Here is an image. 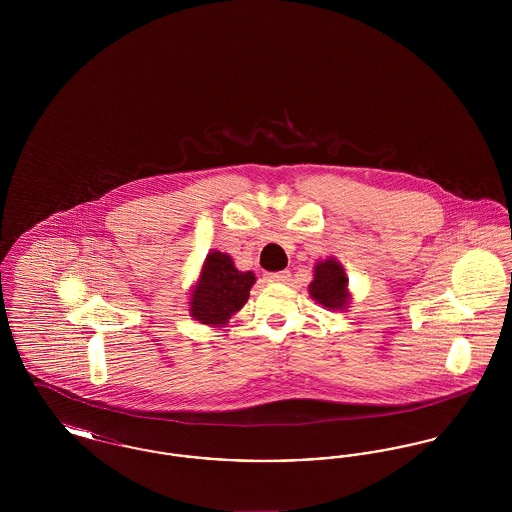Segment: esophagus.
Listing matches in <instances>:
<instances>
[{
	"label": "esophagus",
	"instance_id": "34e87169",
	"mask_svg": "<svg viewBox=\"0 0 512 512\" xmlns=\"http://www.w3.org/2000/svg\"><path fill=\"white\" fill-rule=\"evenodd\" d=\"M290 270H280V272H268L267 280L268 282H280V284H284V282H288L290 280Z\"/></svg>",
	"mask_w": 512,
	"mask_h": 512
}]
</instances>
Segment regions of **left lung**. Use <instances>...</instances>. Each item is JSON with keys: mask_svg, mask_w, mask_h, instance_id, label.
<instances>
[{"mask_svg": "<svg viewBox=\"0 0 512 512\" xmlns=\"http://www.w3.org/2000/svg\"><path fill=\"white\" fill-rule=\"evenodd\" d=\"M309 295L328 311H345L351 303L349 278L334 257L318 261L313 270V282L309 284Z\"/></svg>", "mask_w": 512, "mask_h": 512, "instance_id": "8db88e82", "label": "left lung"}]
</instances>
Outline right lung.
<instances>
[{"instance_id":"1","label":"right lung","mask_w":512,"mask_h":512,"mask_svg":"<svg viewBox=\"0 0 512 512\" xmlns=\"http://www.w3.org/2000/svg\"><path fill=\"white\" fill-rule=\"evenodd\" d=\"M255 280L251 270H238L228 253L209 251L192 286L190 317L201 324L222 328L247 303Z\"/></svg>"}]
</instances>
